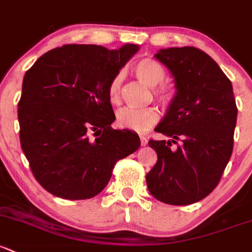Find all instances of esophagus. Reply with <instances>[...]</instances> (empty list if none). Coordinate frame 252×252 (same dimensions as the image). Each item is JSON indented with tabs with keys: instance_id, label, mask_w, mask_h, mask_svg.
Segmentation results:
<instances>
[{
	"instance_id": "34e87169",
	"label": "esophagus",
	"mask_w": 252,
	"mask_h": 252,
	"mask_svg": "<svg viewBox=\"0 0 252 252\" xmlns=\"http://www.w3.org/2000/svg\"><path fill=\"white\" fill-rule=\"evenodd\" d=\"M140 141H141V146H146L148 140L147 137H145L144 135H142V136H140Z\"/></svg>"
}]
</instances>
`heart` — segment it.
I'll use <instances>...</instances> for the list:
<instances>
[{
  "instance_id": "b5f03b06",
  "label": "heart",
  "mask_w": 252,
  "mask_h": 252,
  "mask_svg": "<svg viewBox=\"0 0 252 252\" xmlns=\"http://www.w3.org/2000/svg\"><path fill=\"white\" fill-rule=\"evenodd\" d=\"M135 73H136L137 78L141 79L148 87L158 86L165 78V70L163 68V66L152 59L140 60L135 65ZM119 86H121V79L118 76L113 78L108 84L107 96L112 104H116L119 99ZM155 94L163 105H169L174 99L173 88L163 83L156 87ZM158 121H159V113L155 107H124L119 110L117 113L118 126L136 131V133H145L153 126H156Z\"/></svg>"
}]
</instances>
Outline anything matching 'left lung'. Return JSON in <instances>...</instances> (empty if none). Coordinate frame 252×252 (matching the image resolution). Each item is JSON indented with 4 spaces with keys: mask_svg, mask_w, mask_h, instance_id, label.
Returning <instances> with one entry per match:
<instances>
[{
    "mask_svg": "<svg viewBox=\"0 0 252 252\" xmlns=\"http://www.w3.org/2000/svg\"><path fill=\"white\" fill-rule=\"evenodd\" d=\"M155 57L173 75L176 94L155 129L171 140L148 141L158 159L147 187L159 202L189 205L219 185L232 156L238 108L231 81L203 50L168 48Z\"/></svg>",
    "mask_w": 252,
    "mask_h": 252,
    "instance_id": "8db88e82",
    "label": "left lung"
}]
</instances>
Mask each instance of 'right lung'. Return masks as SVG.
Returning a JSON list of instances; mask_svg holds the SVG:
<instances>
[{
    "label": "right lung",
    "mask_w": 252,
    "mask_h": 252,
    "mask_svg": "<svg viewBox=\"0 0 252 252\" xmlns=\"http://www.w3.org/2000/svg\"><path fill=\"white\" fill-rule=\"evenodd\" d=\"M137 50L136 44L118 50L65 44L25 72L18 104L20 145L35 179L53 195L95 197L115 164L140 147L136 133L112 129L116 117L107 96L110 82Z\"/></svg>",
    "instance_id": "obj_1"
}]
</instances>
